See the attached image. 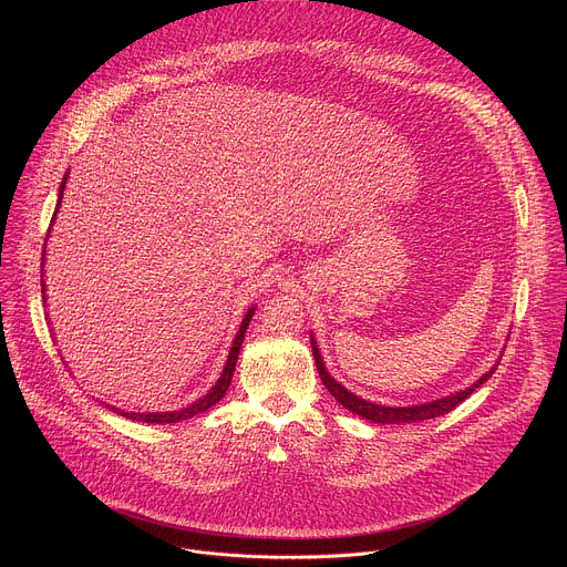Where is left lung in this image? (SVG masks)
Returning <instances> with one entry per match:
<instances>
[{
  "mask_svg": "<svg viewBox=\"0 0 567 567\" xmlns=\"http://www.w3.org/2000/svg\"><path fill=\"white\" fill-rule=\"evenodd\" d=\"M311 352H313V359H316V368H318L320 381L326 383L330 394L341 403V406H346L354 415H359L363 420H370L374 424H413V422H422V420H433V417L446 415V413H451L457 406V403H462L475 388H480L484 381H487L494 374V370H496V365H494L487 374H482L473 385H468V388H464L460 392H453L449 396L429 401V403H417V406H381V403H372V401H365V399L352 394L348 388H343L339 381H334L330 377V372H328L326 363H322L320 352L316 348L313 334H311Z\"/></svg>",
  "mask_w": 567,
  "mask_h": 567,
  "instance_id": "1",
  "label": "left lung"
}]
</instances>
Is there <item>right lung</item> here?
I'll return each instance as SVG.
<instances>
[{"label": "right lung", "instance_id": "1", "mask_svg": "<svg viewBox=\"0 0 567 567\" xmlns=\"http://www.w3.org/2000/svg\"><path fill=\"white\" fill-rule=\"evenodd\" d=\"M66 177H69V171L64 173V179L60 184V193H58V204H55V213L51 217V226L55 221V215H58V208H60V202H62V193H64V186H66ZM51 230V228H49ZM49 237V235H47ZM44 249H47V241H44ZM42 267H44V254H42ZM42 293H44V280H42ZM47 302V300H44ZM256 313V307H251L245 318H241V326L233 339V346H230V352H228V359H226V365L221 370V377L217 379V383L208 390V394H204L202 399H197L195 403H190V406L182 409V411H171V413H127V411H116L112 406L114 413H121L123 417L127 420H134V422H145V424H175V422H184V420H190L204 411H208L210 406H215V403L226 394L228 385H230V379H233V372H235V363H237V357H239V348H241V341H245V332L249 328V322Z\"/></svg>", "mask_w": 567, "mask_h": 567}]
</instances>
